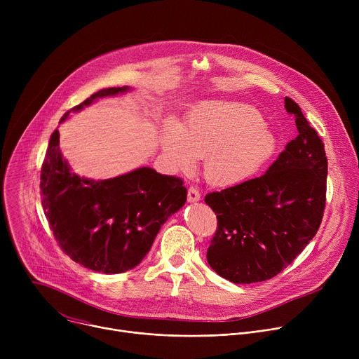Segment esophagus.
<instances>
[{"mask_svg": "<svg viewBox=\"0 0 359 359\" xmlns=\"http://www.w3.org/2000/svg\"><path fill=\"white\" fill-rule=\"evenodd\" d=\"M187 200H189L190 203L200 200V191H198L197 187H194V186L189 187V190H187Z\"/></svg>", "mask_w": 359, "mask_h": 359, "instance_id": "34e87169", "label": "esophagus"}]
</instances>
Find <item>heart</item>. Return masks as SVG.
Segmentation results:
<instances>
[{
	"mask_svg": "<svg viewBox=\"0 0 359 359\" xmlns=\"http://www.w3.org/2000/svg\"><path fill=\"white\" fill-rule=\"evenodd\" d=\"M161 147L168 163L190 170L204 161L208 182L234 186L257 173L274 155L277 139L257 108L238 100H206L193 107L184 126L166 121Z\"/></svg>",
	"mask_w": 359,
	"mask_h": 359,
	"instance_id": "b5f03b06",
	"label": "heart"
}]
</instances>
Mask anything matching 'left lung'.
Instances as JSON below:
<instances>
[{
  "label": "left lung",
  "instance_id": "left-lung-1",
  "mask_svg": "<svg viewBox=\"0 0 359 359\" xmlns=\"http://www.w3.org/2000/svg\"><path fill=\"white\" fill-rule=\"evenodd\" d=\"M284 104L295 116L298 136L278 159L263 176L204 197L217 215L208 262L234 284L260 283L281 273L314 238L324 216V143L291 97Z\"/></svg>",
  "mask_w": 359,
  "mask_h": 359
}]
</instances>
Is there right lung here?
Returning <instances> with one entry per match:
<instances>
[{
	"mask_svg": "<svg viewBox=\"0 0 359 359\" xmlns=\"http://www.w3.org/2000/svg\"><path fill=\"white\" fill-rule=\"evenodd\" d=\"M128 90L100 89L68 111L60 123L97 97ZM186 197L180 177L150 168L97 182L79 177L61 155L58 129L50 135L41 168L43 213L62 251L89 270L118 274L136 267Z\"/></svg>",
	"mask_w": 359,
	"mask_h": 359,
	"instance_id": "add662e5",
	"label": "right lung"
}]
</instances>
